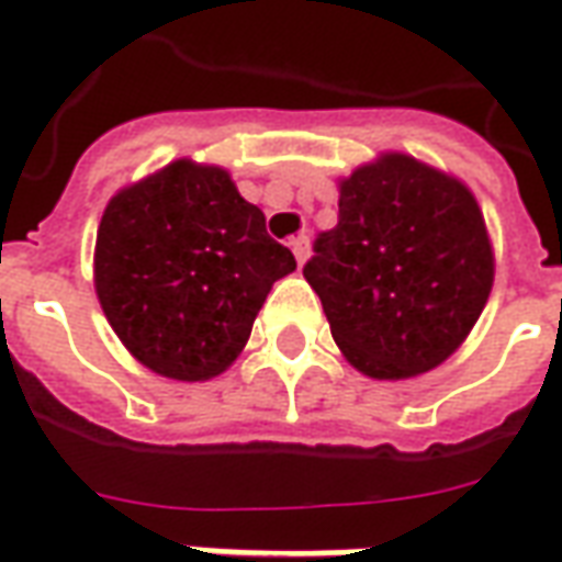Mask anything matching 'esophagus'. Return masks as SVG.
<instances>
[{"mask_svg": "<svg viewBox=\"0 0 562 562\" xmlns=\"http://www.w3.org/2000/svg\"><path fill=\"white\" fill-rule=\"evenodd\" d=\"M290 250H293V257H296V262H305L308 260V250H312V241H308V236H296L290 238Z\"/></svg>", "mask_w": 562, "mask_h": 562, "instance_id": "obj_1", "label": "esophagus"}]
</instances>
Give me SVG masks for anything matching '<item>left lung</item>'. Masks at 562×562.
I'll return each instance as SVG.
<instances>
[{"instance_id": "obj_1", "label": "left lung", "mask_w": 562, "mask_h": 562, "mask_svg": "<svg viewBox=\"0 0 562 562\" xmlns=\"http://www.w3.org/2000/svg\"><path fill=\"white\" fill-rule=\"evenodd\" d=\"M345 360L375 381L441 366L487 305L493 241L475 193L402 150L338 178V226L302 269Z\"/></svg>"}]
</instances>
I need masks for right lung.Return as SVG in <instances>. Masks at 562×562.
Returning <instances> with one entry per match:
<instances>
[{
    "label": "right lung",
    "instance_id": "right-lung-1",
    "mask_svg": "<svg viewBox=\"0 0 562 562\" xmlns=\"http://www.w3.org/2000/svg\"><path fill=\"white\" fill-rule=\"evenodd\" d=\"M293 269L229 169L193 157L121 187L93 250L97 300L123 348L187 384L236 363L272 284Z\"/></svg>",
    "mask_w": 562,
    "mask_h": 562
}]
</instances>
